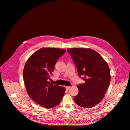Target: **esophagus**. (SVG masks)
<instances>
[{
  "label": "esophagus",
  "instance_id": "esophagus-1",
  "mask_svg": "<svg viewBox=\"0 0 130 130\" xmlns=\"http://www.w3.org/2000/svg\"><path fill=\"white\" fill-rule=\"evenodd\" d=\"M70 88H71L70 86H66V90H69V89H70Z\"/></svg>",
  "mask_w": 130,
  "mask_h": 130
}]
</instances>
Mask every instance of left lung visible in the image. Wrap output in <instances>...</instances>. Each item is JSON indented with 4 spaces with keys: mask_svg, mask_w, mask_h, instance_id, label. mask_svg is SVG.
I'll return each mask as SVG.
<instances>
[{
    "mask_svg": "<svg viewBox=\"0 0 130 130\" xmlns=\"http://www.w3.org/2000/svg\"><path fill=\"white\" fill-rule=\"evenodd\" d=\"M73 59L80 77L84 76L85 83L77 85L79 93L74 97L76 104L92 108L105 97L110 83V69L107 62L97 52L91 48L67 49Z\"/></svg>",
    "mask_w": 130,
    "mask_h": 130,
    "instance_id": "left-lung-1",
    "label": "left lung"
}]
</instances>
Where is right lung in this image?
Instances as JSON below:
<instances>
[{
	"label": "right lung",
	"mask_w": 130,
	"mask_h": 130,
	"mask_svg": "<svg viewBox=\"0 0 130 130\" xmlns=\"http://www.w3.org/2000/svg\"><path fill=\"white\" fill-rule=\"evenodd\" d=\"M66 50L41 48L31 55L24 65L23 75L26 90L36 103L45 108L58 106L64 96V87L48 82L55 64Z\"/></svg>",
	"instance_id": "1"
}]
</instances>
